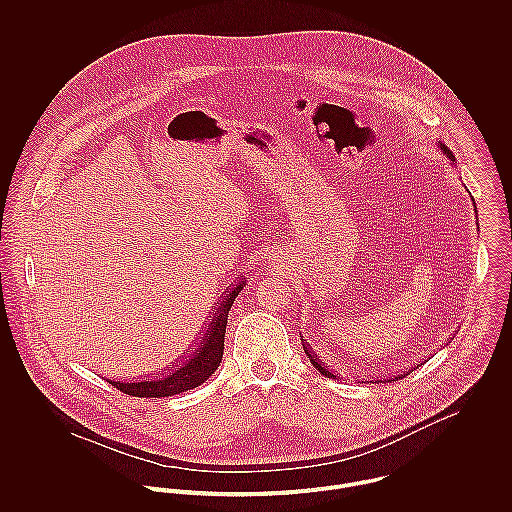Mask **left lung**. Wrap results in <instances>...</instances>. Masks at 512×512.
I'll return each mask as SVG.
<instances>
[{
    "mask_svg": "<svg viewBox=\"0 0 512 512\" xmlns=\"http://www.w3.org/2000/svg\"><path fill=\"white\" fill-rule=\"evenodd\" d=\"M439 149H443V153L451 159V161H455V155L447 149V147L443 146V144H438ZM475 205V203H473ZM477 211V209H475ZM301 343H303V351H305V355H307V359L311 361V365L315 366L323 376H327V378H335V380H339L341 378V372H337L335 368H331V366L327 365V363H323L321 359H319V355L307 345V341L301 337ZM412 370H404V372H398V374H388V376H382V378H378L376 376V380H366V382H394V380H402L404 376H408Z\"/></svg>",
    "mask_w": 512,
    "mask_h": 512,
    "instance_id": "obj_1",
    "label": "left lung"
}]
</instances>
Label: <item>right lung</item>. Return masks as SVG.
Masks as SVG:
<instances>
[{"instance_id": "add662e5", "label": "right lung", "mask_w": 512, "mask_h": 512, "mask_svg": "<svg viewBox=\"0 0 512 512\" xmlns=\"http://www.w3.org/2000/svg\"><path fill=\"white\" fill-rule=\"evenodd\" d=\"M244 286H246V278L238 280L232 290L224 292L219 305L213 309L203 333L193 341L191 347H187V351H183L177 357V361L167 363L163 368L138 378L108 380V382L120 392L138 396V398L175 396L203 384L219 368L222 361L228 311L236 295L242 292Z\"/></svg>"}]
</instances>
